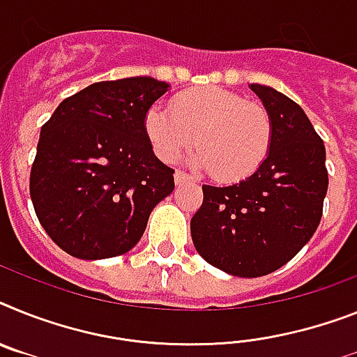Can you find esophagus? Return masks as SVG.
I'll list each match as a JSON object with an SVG mask.
<instances>
[{"instance_id": "1", "label": "esophagus", "mask_w": 357, "mask_h": 357, "mask_svg": "<svg viewBox=\"0 0 357 357\" xmlns=\"http://www.w3.org/2000/svg\"><path fill=\"white\" fill-rule=\"evenodd\" d=\"M174 181H176V185L185 183V181H190V176L185 174L183 170H176V174H174Z\"/></svg>"}]
</instances>
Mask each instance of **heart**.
I'll return each mask as SVG.
<instances>
[{"mask_svg": "<svg viewBox=\"0 0 357 357\" xmlns=\"http://www.w3.org/2000/svg\"><path fill=\"white\" fill-rule=\"evenodd\" d=\"M145 130L163 161H174L194 143V167L208 169L223 183L252 176L272 143V119L265 107L215 86L181 92L174 98L172 112L152 107Z\"/></svg>", "mask_w": 357, "mask_h": 357, "instance_id": "heart-1", "label": "heart"}]
</instances>
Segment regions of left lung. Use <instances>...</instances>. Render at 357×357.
Listing matches in <instances>:
<instances>
[{
  "instance_id": "left-lung-1",
  "label": "left lung",
  "mask_w": 357,
  "mask_h": 357,
  "mask_svg": "<svg viewBox=\"0 0 357 357\" xmlns=\"http://www.w3.org/2000/svg\"><path fill=\"white\" fill-rule=\"evenodd\" d=\"M250 89L271 114L268 155L239 183L203 185V203L190 220L199 256L239 278L271 274L307 245L328 187L325 145L303 109L271 86Z\"/></svg>"
}]
</instances>
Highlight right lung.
<instances>
[{
  "instance_id": "1",
  "label": "right lung",
  "mask_w": 357,
  "mask_h": 357,
  "mask_svg": "<svg viewBox=\"0 0 357 357\" xmlns=\"http://www.w3.org/2000/svg\"><path fill=\"white\" fill-rule=\"evenodd\" d=\"M167 89L146 76L92 83L41 127L31 199L45 232L70 256L128 252L174 190V170L155 158L145 130L146 112Z\"/></svg>"
}]
</instances>
